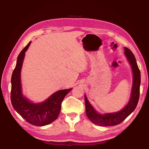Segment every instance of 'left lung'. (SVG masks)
Wrapping results in <instances>:
<instances>
[{
	"mask_svg": "<svg viewBox=\"0 0 149 149\" xmlns=\"http://www.w3.org/2000/svg\"><path fill=\"white\" fill-rule=\"evenodd\" d=\"M124 54L131 67L132 72V86L129 100L125 107L118 112L101 114L94 109L88 101L86 94H84L86 113L89 119L96 125L100 126L118 125L127 118L135 110L137 105L140 94L141 72L132 52L127 48L124 47Z\"/></svg>",
	"mask_w": 149,
	"mask_h": 149,
	"instance_id": "obj_1",
	"label": "left lung"
}]
</instances>
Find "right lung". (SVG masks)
Listing matches in <instances>:
<instances>
[{
  "mask_svg": "<svg viewBox=\"0 0 149 149\" xmlns=\"http://www.w3.org/2000/svg\"><path fill=\"white\" fill-rule=\"evenodd\" d=\"M30 42L17 57V63L11 78V102L13 107L26 122L35 126H44L53 123L60 114L61 102L72 88L61 89L52 94L47 100L33 102L22 93L21 70L25 52L30 45Z\"/></svg>",
  "mask_w": 149,
  "mask_h": 149,
  "instance_id": "1",
  "label": "right lung"
}]
</instances>
